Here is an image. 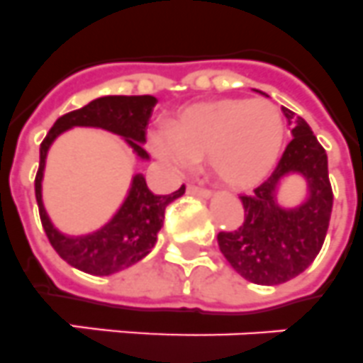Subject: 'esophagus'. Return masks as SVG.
Segmentation results:
<instances>
[{
    "label": "esophagus",
    "mask_w": 363,
    "mask_h": 363,
    "mask_svg": "<svg viewBox=\"0 0 363 363\" xmlns=\"http://www.w3.org/2000/svg\"><path fill=\"white\" fill-rule=\"evenodd\" d=\"M186 191L190 196H197V197H203V199H208L212 196V191L206 190V188H199V186H194V184H188Z\"/></svg>",
    "instance_id": "1"
}]
</instances>
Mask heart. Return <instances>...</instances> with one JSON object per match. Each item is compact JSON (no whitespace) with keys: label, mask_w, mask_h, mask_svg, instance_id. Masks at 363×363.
Returning a JSON list of instances; mask_svg holds the SVG:
<instances>
[{"label":"heart","mask_w":363,"mask_h":363,"mask_svg":"<svg viewBox=\"0 0 363 363\" xmlns=\"http://www.w3.org/2000/svg\"><path fill=\"white\" fill-rule=\"evenodd\" d=\"M282 114L266 99H218L177 112L167 129L147 136L151 153L173 173L206 157L210 172L230 188H251L269 175L284 144Z\"/></svg>","instance_id":"heart-1"}]
</instances>
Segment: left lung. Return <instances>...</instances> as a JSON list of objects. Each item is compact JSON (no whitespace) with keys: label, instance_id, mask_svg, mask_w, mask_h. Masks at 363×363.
I'll list each match as a JSON object with an SVG mask.
<instances>
[{"label":"left lung","instance_id":"8db88e82","mask_svg":"<svg viewBox=\"0 0 363 363\" xmlns=\"http://www.w3.org/2000/svg\"><path fill=\"white\" fill-rule=\"evenodd\" d=\"M291 140L273 175L257 190L242 196L245 219L233 233H219V251L249 282L275 286L301 275L318 257L328 230L332 186L327 153L310 125L284 108ZM288 174L307 181V197L297 207L278 203V188Z\"/></svg>","mask_w":363,"mask_h":363}]
</instances>
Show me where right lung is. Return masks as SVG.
<instances>
[{
  "mask_svg": "<svg viewBox=\"0 0 363 363\" xmlns=\"http://www.w3.org/2000/svg\"><path fill=\"white\" fill-rule=\"evenodd\" d=\"M155 105L157 99L153 96L97 97L83 108L60 116L40 144V164L35 179V194L42 227L59 257L84 273L97 277L112 275L147 257L157 243L158 230L162 228L166 206L179 199L186 188L182 184L169 196H155L145 184V177L136 173L118 212L101 228L81 236H69L55 227L42 199V179L48 151L55 140L68 129L94 127L121 136L125 144L133 149L136 158L149 160V155L142 144H145V127Z\"/></svg>",
  "mask_w": 363,
  "mask_h": 363,
  "instance_id": "obj_1",
  "label": "right lung"
}]
</instances>
